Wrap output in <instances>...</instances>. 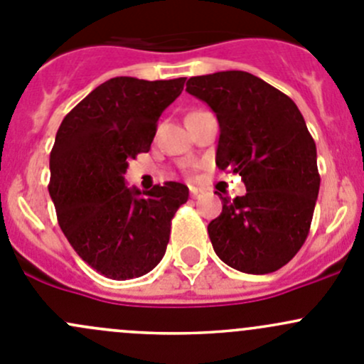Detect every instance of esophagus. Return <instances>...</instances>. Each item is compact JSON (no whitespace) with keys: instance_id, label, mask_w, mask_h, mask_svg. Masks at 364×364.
<instances>
[{"instance_id":"34e87169","label":"esophagus","mask_w":364,"mask_h":364,"mask_svg":"<svg viewBox=\"0 0 364 364\" xmlns=\"http://www.w3.org/2000/svg\"><path fill=\"white\" fill-rule=\"evenodd\" d=\"M190 196H192L193 199H197V197L200 196V188H197V186H190Z\"/></svg>"}]
</instances>
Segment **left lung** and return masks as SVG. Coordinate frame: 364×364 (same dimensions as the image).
Returning <instances> with one entry per match:
<instances>
[{"instance_id":"8db88e82","label":"left lung","mask_w":364,"mask_h":364,"mask_svg":"<svg viewBox=\"0 0 364 364\" xmlns=\"http://www.w3.org/2000/svg\"><path fill=\"white\" fill-rule=\"evenodd\" d=\"M186 91L216 114V165L241 176L247 193L223 197L208 225L216 255L234 269L266 274L303 247L317 203V148L287 95L241 70L192 77Z\"/></svg>"}]
</instances>
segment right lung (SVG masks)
<instances>
[{
	"label": "right lung",
	"mask_w": 364,
	"mask_h": 364,
	"mask_svg": "<svg viewBox=\"0 0 364 364\" xmlns=\"http://www.w3.org/2000/svg\"><path fill=\"white\" fill-rule=\"evenodd\" d=\"M186 77H114L65 116L50 151L49 193L77 255L111 280L149 273L167 250L171 220L188 186H127L128 161L151 148L161 112Z\"/></svg>",
	"instance_id": "right-lung-1"
}]
</instances>
